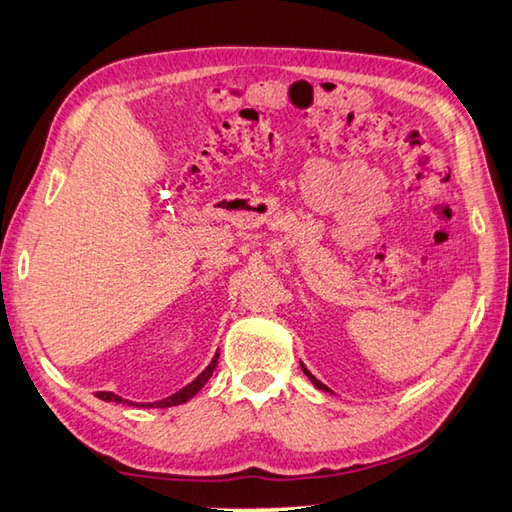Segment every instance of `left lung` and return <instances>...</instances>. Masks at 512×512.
Returning <instances> with one entry per match:
<instances>
[{"label":"left lung","instance_id":"obj_1","mask_svg":"<svg viewBox=\"0 0 512 512\" xmlns=\"http://www.w3.org/2000/svg\"><path fill=\"white\" fill-rule=\"evenodd\" d=\"M302 369H304V374H306V376H309V378H311V383H313V385H315V387H318V389H324V392H331V389H329V387H327V385H322V383H320V380H318V378H315V376H313V374H311V371H309V369H306V367H304V365H302Z\"/></svg>","mask_w":512,"mask_h":512}]
</instances>
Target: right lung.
Wrapping results in <instances>:
<instances>
[{
  "instance_id": "1",
  "label": "right lung",
  "mask_w": 512,
  "mask_h": 512,
  "mask_svg": "<svg viewBox=\"0 0 512 512\" xmlns=\"http://www.w3.org/2000/svg\"><path fill=\"white\" fill-rule=\"evenodd\" d=\"M217 358H219V353L215 356V360L210 362V365L201 371V374L192 380V383L188 385V387H183V389H179V392L176 394H172V396H167V398H163V401H156V403H143V407H172V405H181V403H185V401H190V398L199 392V389L208 383V378L212 376V371H215V367H217ZM96 396L100 398V401H111V403H127V401H123V398L120 396H116V394H111V392H96ZM132 405V403H129Z\"/></svg>"
}]
</instances>
